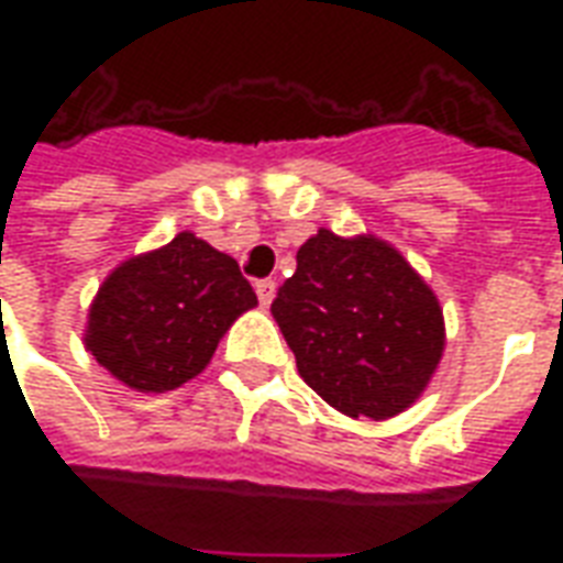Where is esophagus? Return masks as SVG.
<instances>
[{"instance_id": "34e87169", "label": "esophagus", "mask_w": 563, "mask_h": 563, "mask_svg": "<svg viewBox=\"0 0 563 563\" xmlns=\"http://www.w3.org/2000/svg\"><path fill=\"white\" fill-rule=\"evenodd\" d=\"M274 292H277V283H274V280H258L256 283V295H258V301H262V307H268L271 301H274Z\"/></svg>"}]
</instances>
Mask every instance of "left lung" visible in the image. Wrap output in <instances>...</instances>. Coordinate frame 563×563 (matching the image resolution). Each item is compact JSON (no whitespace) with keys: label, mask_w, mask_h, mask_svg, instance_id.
I'll list each match as a JSON object with an SVG mask.
<instances>
[{"label":"left lung","mask_w":563,"mask_h":563,"mask_svg":"<svg viewBox=\"0 0 563 563\" xmlns=\"http://www.w3.org/2000/svg\"><path fill=\"white\" fill-rule=\"evenodd\" d=\"M271 305L298 374L353 419L404 413L440 365L446 329L431 286L374 234L319 229Z\"/></svg>","instance_id":"8db88e82"}]
</instances>
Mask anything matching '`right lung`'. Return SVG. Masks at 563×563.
Returning <instances> with one entry per match:
<instances>
[{
  "label": "right lung",
  "mask_w": 563,
  "mask_h": 563,
  "mask_svg": "<svg viewBox=\"0 0 563 563\" xmlns=\"http://www.w3.org/2000/svg\"><path fill=\"white\" fill-rule=\"evenodd\" d=\"M256 305L232 256L180 232L108 274L84 343L129 389L172 391L208 367L222 334Z\"/></svg>",
  "instance_id": "obj_1"
}]
</instances>
